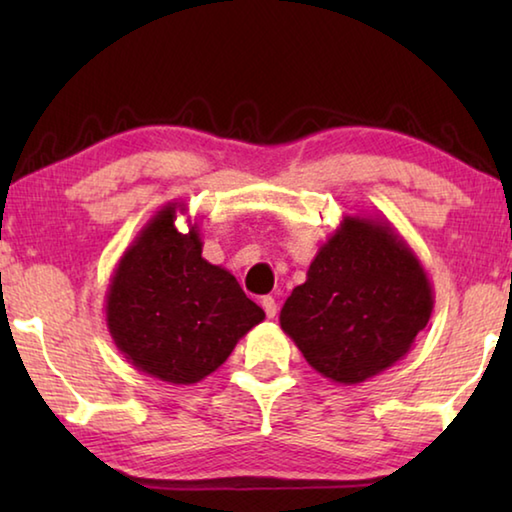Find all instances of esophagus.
<instances>
[{
    "label": "esophagus",
    "instance_id": "obj_1",
    "mask_svg": "<svg viewBox=\"0 0 512 512\" xmlns=\"http://www.w3.org/2000/svg\"><path fill=\"white\" fill-rule=\"evenodd\" d=\"M262 309L266 311V318H275V314H277V302H275V298L264 296V298H262Z\"/></svg>",
    "mask_w": 512,
    "mask_h": 512
}]
</instances>
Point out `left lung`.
Returning a JSON list of instances; mask_svg holds the SVG:
<instances>
[{
    "label": "left lung",
    "mask_w": 512,
    "mask_h": 512,
    "mask_svg": "<svg viewBox=\"0 0 512 512\" xmlns=\"http://www.w3.org/2000/svg\"><path fill=\"white\" fill-rule=\"evenodd\" d=\"M433 311L418 255L384 216H343L291 291L280 325L336 384H361L411 350Z\"/></svg>",
    "instance_id": "obj_1"
}]
</instances>
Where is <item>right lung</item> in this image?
<instances>
[{"mask_svg":"<svg viewBox=\"0 0 512 512\" xmlns=\"http://www.w3.org/2000/svg\"><path fill=\"white\" fill-rule=\"evenodd\" d=\"M167 203L124 250L106 293L110 336L128 363L176 386L205 379L264 320L230 271L203 259L196 223L176 228Z\"/></svg>","mask_w":512,"mask_h":512,"instance_id":"add662e5","label":"right lung"}]
</instances>
